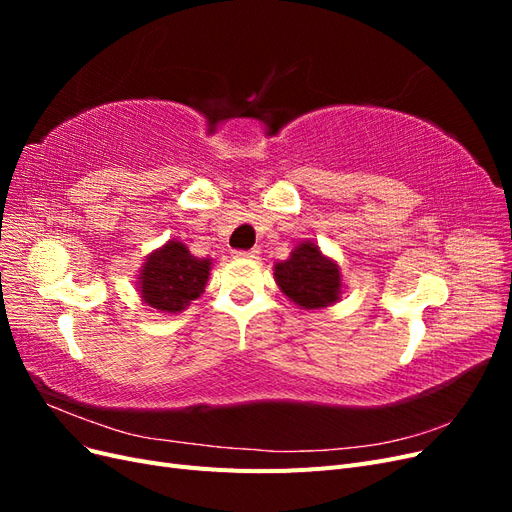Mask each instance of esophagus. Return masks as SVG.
<instances>
[{"label": "esophagus", "instance_id": "1", "mask_svg": "<svg viewBox=\"0 0 512 512\" xmlns=\"http://www.w3.org/2000/svg\"><path fill=\"white\" fill-rule=\"evenodd\" d=\"M258 250H247V252H235V258H258Z\"/></svg>", "mask_w": 512, "mask_h": 512}]
</instances>
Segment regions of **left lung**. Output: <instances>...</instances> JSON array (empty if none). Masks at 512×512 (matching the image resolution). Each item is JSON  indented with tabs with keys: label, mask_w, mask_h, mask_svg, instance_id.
I'll return each mask as SVG.
<instances>
[{
	"label": "left lung",
	"mask_w": 512,
	"mask_h": 512,
	"mask_svg": "<svg viewBox=\"0 0 512 512\" xmlns=\"http://www.w3.org/2000/svg\"><path fill=\"white\" fill-rule=\"evenodd\" d=\"M275 284L299 309H324L342 301L346 284L337 260L324 254L314 239L292 247L286 260L273 265Z\"/></svg>",
	"instance_id": "1"
}]
</instances>
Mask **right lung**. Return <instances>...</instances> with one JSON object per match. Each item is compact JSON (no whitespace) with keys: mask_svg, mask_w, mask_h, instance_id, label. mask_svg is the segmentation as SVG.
Wrapping results in <instances>:
<instances>
[{"mask_svg":"<svg viewBox=\"0 0 512 512\" xmlns=\"http://www.w3.org/2000/svg\"><path fill=\"white\" fill-rule=\"evenodd\" d=\"M213 260L196 258L188 245L168 239L151 250L136 273V292L158 314H181L205 292Z\"/></svg>","mask_w":512,"mask_h":512,"instance_id":"1","label":"right lung"}]
</instances>
